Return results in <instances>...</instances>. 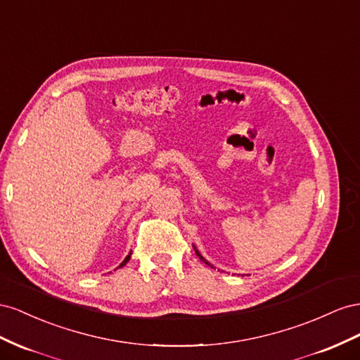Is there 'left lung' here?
<instances>
[{"label":"left lung","mask_w":360,"mask_h":360,"mask_svg":"<svg viewBox=\"0 0 360 360\" xmlns=\"http://www.w3.org/2000/svg\"><path fill=\"white\" fill-rule=\"evenodd\" d=\"M193 248H194V252H196V255H198V256H199V259H200V261H203V262H205V264H207V265H210V266H212V265H211V264H210V262H208V261H207V259H205V258H203V256H202V255H200V253H199V250H198V249H196V245H193Z\"/></svg>","instance_id":"left-lung-1"}]
</instances>
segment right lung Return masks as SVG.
<instances>
[{
    "label": "right lung",
    "instance_id": "right-lung-1",
    "mask_svg": "<svg viewBox=\"0 0 360 360\" xmlns=\"http://www.w3.org/2000/svg\"><path fill=\"white\" fill-rule=\"evenodd\" d=\"M129 258H131V252H129V255L127 256V258H125V259H123V262H122V264H120L119 266H123V265H125V264H127V262L129 261Z\"/></svg>",
    "mask_w": 360,
    "mask_h": 360
}]
</instances>
